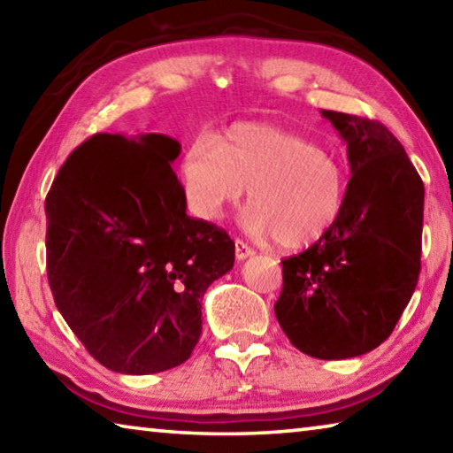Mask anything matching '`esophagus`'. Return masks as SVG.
Returning <instances> with one entry per match:
<instances>
[{
	"label": "esophagus",
	"instance_id": "esophagus-1",
	"mask_svg": "<svg viewBox=\"0 0 453 453\" xmlns=\"http://www.w3.org/2000/svg\"><path fill=\"white\" fill-rule=\"evenodd\" d=\"M254 254H256V251L251 250L248 243H243L240 240L235 242V257H237V262H243V259H248V257H251Z\"/></svg>",
	"mask_w": 453,
	"mask_h": 453
}]
</instances>
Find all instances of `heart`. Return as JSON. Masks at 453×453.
Listing matches in <instances>:
<instances>
[{
  "label": "heart",
  "instance_id": "b5f03b06",
  "mask_svg": "<svg viewBox=\"0 0 453 453\" xmlns=\"http://www.w3.org/2000/svg\"><path fill=\"white\" fill-rule=\"evenodd\" d=\"M188 208L205 221L224 218L248 189L240 226L251 237H273L283 250L319 242L346 203V170L332 153L286 129L245 124L216 142L188 145L181 159Z\"/></svg>",
  "mask_w": 453,
  "mask_h": 453
}]
</instances>
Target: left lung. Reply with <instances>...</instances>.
<instances>
[{
    "instance_id": "1",
    "label": "left lung",
    "mask_w": 453,
    "mask_h": 453,
    "mask_svg": "<svg viewBox=\"0 0 453 453\" xmlns=\"http://www.w3.org/2000/svg\"><path fill=\"white\" fill-rule=\"evenodd\" d=\"M348 143L351 178L335 226L283 259L273 305L283 334L318 359L367 354L386 342L418 286L424 183L378 121L321 110Z\"/></svg>"
}]
</instances>
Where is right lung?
I'll use <instances>...</instances> for the list:
<instances>
[{"mask_svg":"<svg viewBox=\"0 0 453 453\" xmlns=\"http://www.w3.org/2000/svg\"><path fill=\"white\" fill-rule=\"evenodd\" d=\"M162 134H96L45 199L48 280L61 316L107 370L145 375L186 362L205 289L234 267L224 229L186 213Z\"/></svg>","mask_w":453,"mask_h":453,"instance_id":"right-lung-1","label":"right lung"}]
</instances>
